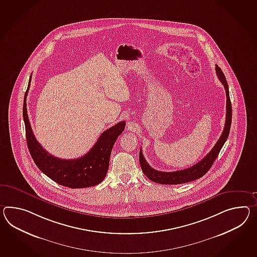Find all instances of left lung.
Returning a JSON list of instances; mask_svg holds the SVG:
<instances>
[{"mask_svg":"<svg viewBox=\"0 0 257 257\" xmlns=\"http://www.w3.org/2000/svg\"><path fill=\"white\" fill-rule=\"evenodd\" d=\"M215 71L220 82L223 83L225 87V94H226V115H225V127L223 133L221 135L218 141L214 145L212 151H210L206 156L204 157L200 162L194 164L193 166L187 168V169L175 171V172H162L153 169L147 163L142 151L140 149L139 151V163L141 165V169L143 171L145 175L151 180V181L163 184V185H178V184H184L188 182L193 181L196 179H199L201 176L206 174L209 169L212 167L213 162L218 156L222 147L225 144L226 139L228 138L230 126H231L232 120V107L231 101L229 97V90L228 85L225 79L223 71L221 70L217 65H215Z\"/></svg>","mask_w":257,"mask_h":257,"instance_id":"left-lung-1","label":"left lung"}]
</instances>
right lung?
Returning a JSON list of instances; mask_svg holds the SVG:
<instances>
[{
    "label": "right lung",
    "mask_w": 257,
    "mask_h": 257,
    "mask_svg": "<svg viewBox=\"0 0 257 257\" xmlns=\"http://www.w3.org/2000/svg\"><path fill=\"white\" fill-rule=\"evenodd\" d=\"M31 80L32 77L30 82ZM30 84L24 96L23 119L28 148L38 168L53 181L64 187L83 188L98 185L106 177L113 146L124 130L125 121H120L103 132L94 147L84 156L72 160H64L53 156L40 145L32 130L26 103Z\"/></svg>",
    "instance_id": "obj_1"
}]
</instances>
